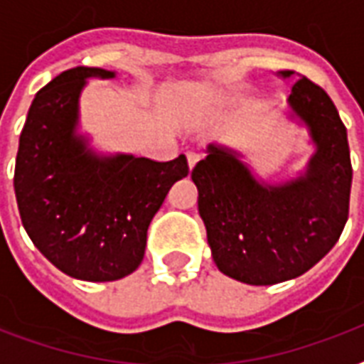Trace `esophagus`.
<instances>
[{"label": "esophagus", "mask_w": 364, "mask_h": 364, "mask_svg": "<svg viewBox=\"0 0 364 364\" xmlns=\"http://www.w3.org/2000/svg\"><path fill=\"white\" fill-rule=\"evenodd\" d=\"M200 160V154L198 153H194V151H188L187 153V162H188V168L193 170L194 166H196V162Z\"/></svg>", "instance_id": "34e87169"}]
</instances>
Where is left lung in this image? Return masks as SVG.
<instances>
[{
  "label": "left lung",
  "mask_w": 364,
  "mask_h": 364,
  "mask_svg": "<svg viewBox=\"0 0 364 364\" xmlns=\"http://www.w3.org/2000/svg\"><path fill=\"white\" fill-rule=\"evenodd\" d=\"M277 75L296 79L289 107L316 145L304 173L262 183L236 151L221 145H210L191 173L217 268L249 285H274L310 270L338 242L350 211V145L333 100L294 71Z\"/></svg>",
  "instance_id": "8db88e82"
}]
</instances>
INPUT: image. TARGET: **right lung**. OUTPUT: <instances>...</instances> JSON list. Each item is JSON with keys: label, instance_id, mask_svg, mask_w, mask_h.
Instances as JSON below:
<instances>
[{"label": "right lung", "instance_id": "obj_1", "mask_svg": "<svg viewBox=\"0 0 364 364\" xmlns=\"http://www.w3.org/2000/svg\"><path fill=\"white\" fill-rule=\"evenodd\" d=\"M88 77L115 71L73 68L31 102L20 134L14 194L26 232L58 270L85 282H115L141 264L147 228L176 181L185 154L170 162L102 156L75 132Z\"/></svg>", "mask_w": 364, "mask_h": 364}]
</instances>
